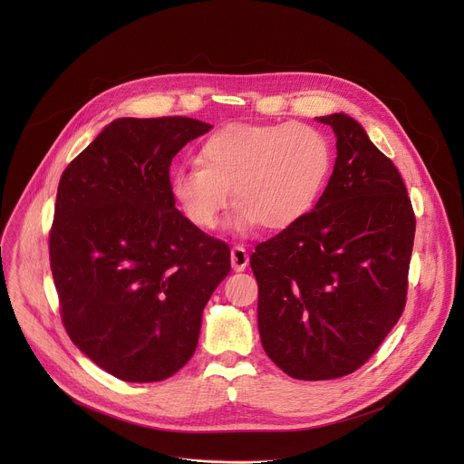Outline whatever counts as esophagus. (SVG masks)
I'll return each mask as SVG.
<instances>
[{
  "instance_id": "obj_1",
  "label": "esophagus",
  "mask_w": 464,
  "mask_h": 464,
  "mask_svg": "<svg viewBox=\"0 0 464 464\" xmlns=\"http://www.w3.org/2000/svg\"><path fill=\"white\" fill-rule=\"evenodd\" d=\"M247 263H249V256H247L246 247L240 246V244H235L231 247V266H233V270L242 272L247 266Z\"/></svg>"
}]
</instances>
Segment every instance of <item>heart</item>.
Here are the masks:
<instances>
[{"label": "heart", "instance_id": "obj_1", "mask_svg": "<svg viewBox=\"0 0 464 464\" xmlns=\"http://www.w3.org/2000/svg\"><path fill=\"white\" fill-rule=\"evenodd\" d=\"M198 160L172 176V194L194 226L213 229L231 188L238 203L231 229L246 231L259 222L266 229H285L320 198L333 150L327 137L307 123H229L201 142Z\"/></svg>", "mask_w": 464, "mask_h": 464}]
</instances>
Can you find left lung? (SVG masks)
<instances>
[{
    "label": "left lung",
    "instance_id": "obj_1",
    "mask_svg": "<svg viewBox=\"0 0 464 464\" xmlns=\"http://www.w3.org/2000/svg\"><path fill=\"white\" fill-rule=\"evenodd\" d=\"M329 183L311 213L256 246L266 355L290 377L324 382L361 368L407 302L416 218L394 162L344 112Z\"/></svg>",
    "mask_w": 464,
    "mask_h": 464
}]
</instances>
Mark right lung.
<instances>
[{
	"mask_svg": "<svg viewBox=\"0 0 464 464\" xmlns=\"http://www.w3.org/2000/svg\"><path fill=\"white\" fill-rule=\"evenodd\" d=\"M213 125L118 118L61 176L50 263L72 343L111 375L151 383L198 346L203 307L231 270L229 246L176 208L170 164Z\"/></svg>",
	"mask_w": 464,
	"mask_h": 464,
	"instance_id": "right-lung-1",
	"label": "right lung"
}]
</instances>
